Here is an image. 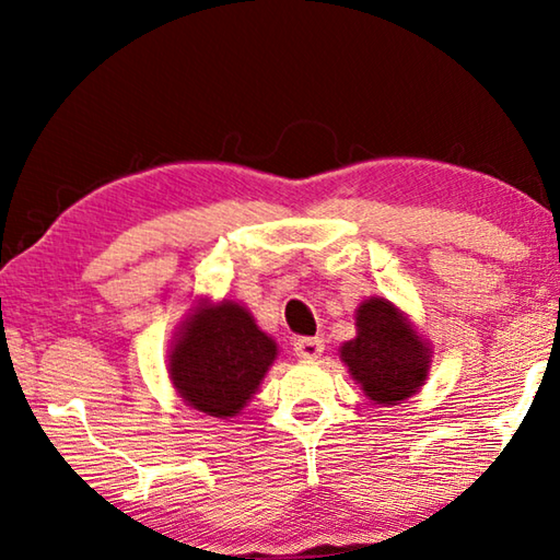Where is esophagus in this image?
Segmentation results:
<instances>
[{"instance_id":"34e87169","label":"esophagus","mask_w":560,"mask_h":560,"mask_svg":"<svg viewBox=\"0 0 560 560\" xmlns=\"http://www.w3.org/2000/svg\"><path fill=\"white\" fill-rule=\"evenodd\" d=\"M325 350V340L323 338H298L295 340V355L313 360L317 355H323Z\"/></svg>"}]
</instances>
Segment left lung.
<instances>
[{
	"label": "left lung",
	"instance_id": "obj_1",
	"mask_svg": "<svg viewBox=\"0 0 560 560\" xmlns=\"http://www.w3.org/2000/svg\"><path fill=\"white\" fill-rule=\"evenodd\" d=\"M358 338L340 355L370 400L410 398L428 375V350L388 300H368L358 310Z\"/></svg>",
	"mask_w": 560,
	"mask_h": 560
}]
</instances>
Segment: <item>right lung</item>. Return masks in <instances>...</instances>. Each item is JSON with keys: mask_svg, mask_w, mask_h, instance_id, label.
<instances>
[{"mask_svg": "<svg viewBox=\"0 0 560 560\" xmlns=\"http://www.w3.org/2000/svg\"><path fill=\"white\" fill-rule=\"evenodd\" d=\"M278 348L245 307H202L170 355V375L183 398L214 418L243 410L272 365Z\"/></svg>", "mask_w": 560, "mask_h": 560, "instance_id": "right-lung-1", "label": "right lung"}]
</instances>
